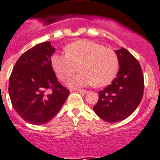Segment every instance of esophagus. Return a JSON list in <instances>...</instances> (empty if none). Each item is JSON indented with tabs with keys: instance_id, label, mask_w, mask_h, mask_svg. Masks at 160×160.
Wrapping results in <instances>:
<instances>
[{
	"instance_id": "esophagus-1",
	"label": "esophagus",
	"mask_w": 160,
	"mask_h": 160,
	"mask_svg": "<svg viewBox=\"0 0 160 160\" xmlns=\"http://www.w3.org/2000/svg\"><path fill=\"white\" fill-rule=\"evenodd\" d=\"M76 91L78 92H80V93H82V94H87V93L88 92L87 90H82V89H77Z\"/></svg>"
}]
</instances>
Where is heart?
I'll return each instance as SVG.
<instances>
[{
	"label": "heart",
	"instance_id": "1",
	"mask_svg": "<svg viewBox=\"0 0 160 160\" xmlns=\"http://www.w3.org/2000/svg\"><path fill=\"white\" fill-rule=\"evenodd\" d=\"M51 66L60 81H66L78 70V74L68 81L69 87L93 85L104 87L112 82L118 69V58L110 47L90 40H78L65 47V54L51 56Z\"/></svg>",
	"mask_w": 160,
	"mask_h": 160
}]
</instances>
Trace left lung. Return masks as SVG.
Here are the masks:
<instances>
[{"instance_id":"1","label":"left lung","mask_w":160,"mask_h":160,"mask_svg":"<svg viewBox=\"0 0 160 160\" xmlns=\"http://www.w3.org/2000/svg\"><path fill=\"white\" fill-rule=\"evenodd\" d=\"M119 70L111 84L99 92L95 113L109 122L127 118L135 111L143 97L144 77L139 62L126 49L115 51Z\"/></svg>"}]
</instances>
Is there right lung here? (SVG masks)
I'll return each instance as SVG.
<instances>
[{
    "label": "right lung",
    "mask_w": 160,
    "mask_h": 160,
    "mask_svg": "<svg viewBox=\"0 0 160 160\" xmlns=\"http://www.w3.org/2000/svg\"><path fill=\"white\" fill-rule=\"evenodd\" d=\"M55 49L51 42L36 45L21 55L9 81L13 108L24 121L44 124L55 117L69 94L51 66Z\"/></svg>",
    "instance_id": "obj_1"
}]
</instances>
